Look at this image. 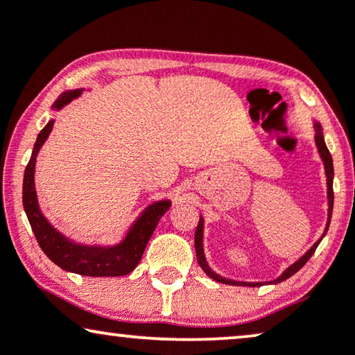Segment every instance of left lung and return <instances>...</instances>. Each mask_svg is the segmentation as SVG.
<instances>
[{"instance_id": "8db88e82", "label": "left lung", "mask_w": 355, "mask_h": 355, "mask_svg": "<svg viewBox=\"0 0 355 355\" xmlns=\"http://www.w3.org/2000/svg\"><path fill=\"white\" fill-rule=\"evenodd\" d=\"M315 144H317L318 147V153L320 157L323 159V164H324V173H327V186H328V221H327V227H324V232L323 236L320 237V239L315 242V244L310 247V249L305 252V254L300 257V259L293 263L288 268L284 270V273L278 276L275 281H271V283L276 284V283H281V281L288 279L293 276L294 273H297V271L302 268V266L307 263L310 257L313 255L315 249H317L320 241L323 239L324 234H327L328 231V226H329V221H331V213H333V202H334V193H333V176H334V169H333V158H331V153H329V150L327 148V144H324V139H323V132H322V125L318 123H315ZM196 252H197V261L198 265L202 266V270L205 271V273L213 278L218 283H225V284H231V286H250V288H257V286H261L265 283H244V281H234V279H227V278H223V276L216 275L215 271H213L210 266H208L207 260H205V254H203V218H200V221H198V226L196 230Z\"/></svg>"}]
</instances>
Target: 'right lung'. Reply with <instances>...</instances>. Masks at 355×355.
I'll return each mask as SVG.
<instances>
[{
    "instance_id": "add662e5",
    "label": "right lung",
    "mask_w": 355,
    "mask_h": 355,
    "mask_svg": "<svg viewBox=\"0 0 355 355\" xmlns=\"http://www.w3.org/2000/svg\"><path fill=\"white\" fill-rule=\"evenodd\" d=\"M82 94V89L67 90L58 96L53 103V110H61L62 106L71 103ZM55 121H50L45 128L38 134L37 142L33 145L31 162H28L26 173H24V186H22V203L24 210L27 213L28 223H31L33 234L37 237L38 245L45 252V255L53 263L60 268L71 273H77L82 276H124L129 275L142 259L145 247H147L150 237H152L155 227L162 216L169 210L171 202L158 200L148 205L142 211L132 226L129 227L128 234L119 244L116 245H85L77 244V242L67 239L61 234L56 227L50 225V221L43 216L38 207L35 181V162L37 155L40 152L42 145L50 135Z\"/></svg>"
}]
</instances>
